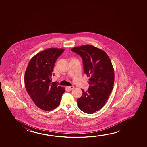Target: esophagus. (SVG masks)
I'll return each instance as SVG.
<instances>
[{
  "label": "esophagus",
  "instance_id": "esophagus-1",
  "mask_svg": "<svg viewBox=\"0 0 147 147\" xmlns=\"http://www.w3.org/2000/svg\"><path fill=\"white\" fill-rule=\"evenodd\" d=\"M67 88L69 89L70 90H72L74 88V87L73 86H68L67 87Z\"/></svg>",
  "mask_w": 147,
  "mask_h": 147
}]
</instances>
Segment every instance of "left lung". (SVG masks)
I'll return each mask as SVG.
<instances>
[{
  "mask_svg": "<svg viewBox=\"0 0 147 147\" xmlns=\"http://www.w3.org/2000/svg\"><path fill=\"white\" fill-rule=\"evenodd\" d=\"M71 51L82 59L84 71L90 77L88 90L77 99L79 108L84 113L92 114L101 109L107 102L113 90L115 72L111 60L104 51L92 45L76 47Z\"/></svg>",
  "mask_w": 147,
  "mask_h": 147,
  "instance_id": "left-lung-1",
  "label": "left lung"
}]
</instances>
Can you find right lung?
<instances>
[{
	"mask_svg": "<svg viewBox=\"0 0 147 147\" xmlns=\"http://www.w3.org/2000/svg\"><path fill=\"white\" fill-rule=\"evenodd\" d=\"M64 51L63 49H46L33 57L26 68V91L36 105L44 111H52L58 107L64 93V87L52 82L51 78L56 61Z\"/></svg>",
	"mask_w": 147,
	"mask_h": 147,
	"instance_id": "1",
	"label": "right lung"
}]
</instances>
